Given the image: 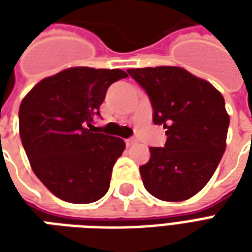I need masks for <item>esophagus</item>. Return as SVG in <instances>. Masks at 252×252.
<instances>
[{
	"mask_svg": "<svg viewBox=\"0 0 252 252\" xmlns=\"http://www.w3.org/2000/svg\"><path fill=\"white\" fill-rule=\"evenodd\" d=\"M136 143V139H133V137H129V139H126V144L129 147V146H132V144H135Z\"/></svg>",
	"mask_w": 252,
	"mask_h": 252,
	"instance_id": "esophagus-1",
	"label": "esophagus"
}]
</instances>
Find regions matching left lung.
Listing matches in <instances>:
<instances>
[{"label":"left lung","mask_w":252,"mask_h":252,"mask_svg":"<svg viewBox=\"0 0 252 252\" xmlns=\"http://www.w3.org/2000/svg\"><path fill=\"white\" fill-rule=\"evenodd\" d=\"M147 93L153 121L163 126V147H150L143 185L163 201H185L211 180L225 151L229 117L224 98L201 78L174 66L129 68Z\"/></svg>","instance_id":"obj_1"}]
</instances>
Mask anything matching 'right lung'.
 Returning a JSON list of instances; mask_svg holds the SVG:
<instances>
[{"mask_svg":"<svg viewBox=\"0 0 252 252\" xmlns=\"http://www.w3.org/2000/svg\"><path fill=\"white\" fill-rule=\"evenodd\" d=\"M128 77L123 70L72 67L44 78L19 110L20 137L31 167L43 185L72 204H90L109 189L120 137L94 131L106 90Z\"/></svg>","mask_w":252,"mask_h":252,"instance_id":"right-lung-1","label":"right lung"}]
</instances>
